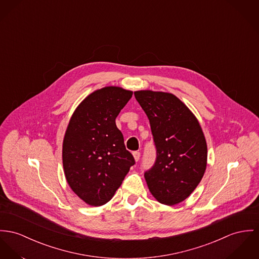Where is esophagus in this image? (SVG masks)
Returning a JSON list of instances; mask_svg holds the SVG:
<instances>
[{"label": "esophagus", "instance_id": "esophagus-1", "mask_svg": "<svg viewBox=\"0 0 259 259\" xmlns=\"http://www.w3.org/2000/svg\"><path fill=\"white\" fill-rule=\"evenodd\" d=\"M133 157H134V159H135L136 161H138L140 159V157H141L140 152H134V153H133Z\"/></svg>", "mask_w": 259, "mask_h": 259}]
</instances>
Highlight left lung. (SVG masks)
I'll list each match as a JSON object with an SVG mask.
<instances>
[{"instance_id":"left-lung-1","label":"left lung","mask_w":259,"mask_h":259,"mask_svg":"<svg viewBox=\"0 0 259 259\" xmlns=\"http://www.w3.org/2000/svg\"><path fill=\"white\" fill-rule=\"evenodd\" d=\"M147 114L157 159L145 179L159 203L172 206L197 187L207 165V144L199 122L175 95L162 92L134 93Z\"/></svg>"}]
</instances>
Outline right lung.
<instances>
[{
	"mask_svg": "<svg viewBox=\"0 0 259 259\" xmlns=\"http://www.w3.org/2000/svg\"><path fill=\"white\" fill-rule=\"evenodd\" d=\"M132 95L119 87L98 90L80 102L67 127L62 150L65 177L71 189L91 206L111 199L135 164L115 123Z\"/></svg>",
	"mask_w": 259,
	"mask_h": 259,
	"instance_id": "add662e5",
	"label": "right lung"
}]
</instances>
